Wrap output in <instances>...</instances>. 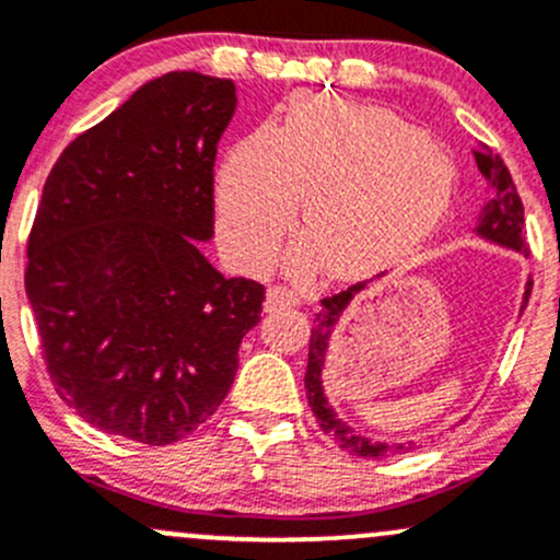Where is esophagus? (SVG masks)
<instances>
[{"label": "esophagus", "instance_id": "34e87169", "mask_svg": "<svg viewBox=\"0 0 560 560\" xmlns=\"http://www.w3.org/2000/svg\"><path fill=\"white\" fill-rule=\"evenodd\" d=\"M292 305H298V298H294L292 292H287L284 287H270L266 294V313L292 308Z\"/></svg>", "mask_w": 560, "mask_h": 560}]
</instances>
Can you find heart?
Wrapping results in <instances>:
<instances>
[{"instance_id": "1", "label": "heart", "mask_w": 560, "mask_h": 560, "mask_svg": "<svg viewBox=\"0 0 560 560\" xmlns=\"http://www.w3.org/2000/svg\"><path fill=\"white\" fill-rule=\"evenodd\" d=\"M303 196L308 236L290 268L361 279L401 260L450 210L454 167L425 132L377 106L298 95L273 130L231 145L214 183L218 233L233 260L266 268Z\"/></svg>"}]
</instances>
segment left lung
I'll use <instances>...</instances> for the list:
<instances>
[{
  "instance_id": "obj_1",
  "label": "left lung",
  "mask_w": 560,
  "mask_h": 560,
  "mask_svg": "<svg viewBox=\"0 0 560 560\" xmlns=\"http://www.w3.org/2000/svg\"><path fill=\"white\" fill-rule=\"evenodd\" d=\"M476 164L489 183V201L483 205L481 214L476 218V229L472 231H476V236L483 238V242L497 244V247H505L510 252H518V255L526 257L529 255V247H526L524 236V205H521V196L518 190H515V183L513 177H510L505 162H502L497 153H491L489 145L478 143ZM383 276L385 273H380V279H383ZM366 287H370V281H361V284L348 287L346 292L331 294V298L322 300V311L316 313V327L311 329L305 393H308V404L313 415H316L318 425H322L324 433H327L340 450L355 454V457L380 459L407 450V444L411 450V441H407V444H388V441H374L370 435L359 433L350 422H346L337 415L327 396V388H324V370H327L331 335H335L340 318L346 316L350 303H353ZM529 294L532 281H526L524 298H521V311L529 303Z\"/></svg>"
}]
</instances>
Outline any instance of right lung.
Masks as SVG:
<instances>
[{
    "label": "right lung",
    "mask_w": 560,
    "mask_h": 560,
    "mask_svg": "<svg viewBox=\"0 0 560 560\" xmlns=\"http://www.w3.org/2000/svg\"><path fill=\"white\" fill-rule=\"evenodd\" d=\"M231 79H151L60 153L28 238L26 294L60 398L90 425L167 446L229 396L266 287L225 279L212 170Z\"/></svg>",
    "instance_id": "obj_1"
}]
</instances>
